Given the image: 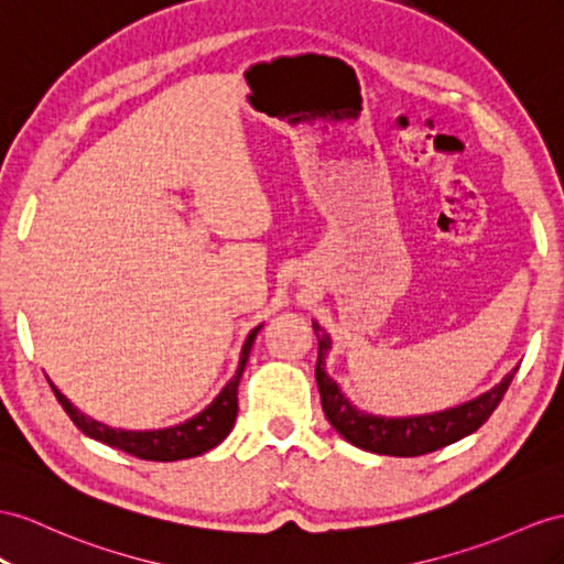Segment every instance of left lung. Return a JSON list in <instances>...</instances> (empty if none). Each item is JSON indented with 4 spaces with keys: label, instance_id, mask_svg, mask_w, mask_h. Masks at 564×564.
Here are the masks:
<instances>
[{
    "label": "left lung",
    "instance_id": "8db88e82",
    "mask_svg": "<svg viewBox=\"0 0 564 564\" xmlns=\"http://www.w3.org/2000/svg\"><path fill=\"white\" fill-rule=\"evenodd\" d=\"M312 328L316 338H319V359H316L314 373L322 393V408L326 420L345 441L377 455L416 457L469 436V433H474L494 414L519 369L517 365L510 373H505L500 383L467 402H459L455 408L429 414L381 416L359 410L343 393L340 383H336L326 369V357L330 348H334V340H330V336L316 322H312Z\"/></svg>",
    "mask_w": 564,
    "mask_h": 564
}]
</instances>
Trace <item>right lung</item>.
<instances>
[{
    "label": "right lung",
    "instance_id": "right-lung-1",
    "mask_svg": "<svg viewBox=\"0 0 564 564\" xmlns=\"http://www.w3.org/2000/svg\"><path fill=\"white\" fill-rule=\"evenodd\" d=\"M262 326L264 324L254 326L248 334V338H245L238 369L234 377H230V381L221 388V393L216 395L205 410L197 412L195 416H191V420H185L176 426L150 429V431L111 429L102 422L85 416L78 408H74V402H70L52 381H50V386H52L56 400L62 402V408L70 416V422H74L85 433V436H90L99 443H107L111 447H119V451L133 455V457H140V459L176 462V459L197 457V455H205L207 451H212V447L219 445L236 424L238 383H240V377L245 371V365H248L252 343Z\"/></svg>",
    "mask_w": 564,
    "mask_h": 564
}]
</instances>
